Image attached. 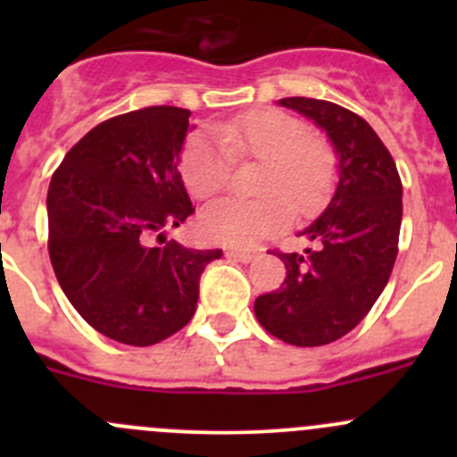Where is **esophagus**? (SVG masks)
Instances as JSON below:
<instances>
[{"instance_id":"34e87169","label":"esophagus","mask_w":457,"mask_h":457,"mask_svg":"<svg viewBox=\"0 0 457 457\" xmlns=\"http://www.w3.org/2000/svg\"><path fill=\"white\" fill-rule=\"evenodd\" d=\"M228 256L238 258V261H243V262H250L258 256V252H254V250H229Z\"/></svg>"}]
</instances>
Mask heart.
<instances>
[{"instance_id": "heart-1", "label": "heart", "mask_w": 457, "mask_h": 457, "mask_svg": "<svg viewBox=\"0 0 457 457\" xmlns=\"http://www.w3.org/2000/svg\"><path fill=\"white\" fill-rule=\"evenodd\" d=\"M234 159L261 161L256 195L261 199H223L203 210V237L223 245H254L298 219L314 216L338 177L331 143L310 132L303 119L283 110H252L220 126V137L192 132L179 154V172L195 199L207 201L229 181Z\"/></svg>"}]
</instances>
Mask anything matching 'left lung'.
Returning <instances> with one entry per match:
<instances>
[{"mask_svg": "<svg viewBox=\"0 0 457 457\" xmlns=\"http://www.w3.org/2000/svg\"><path fill=\"white\" fill-rule=\"evenodd\" d=\"M280 105L314 119L340 156V181L329 207L301 232L303 254L278 252L283 285L256 298L258 322L296 347L343 338L385 289L398 256L403 183L380 137L361 114L338 104L285 96Z\"/></svg>", "mask_w": 457, "mask_h": 457, "instance_id": "obj_1", "label": "left lung"}]
</instances>
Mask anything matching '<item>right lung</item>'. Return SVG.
<instances>
[{
    "mask_svg": "<svg viewBox=\"0 0 457 457\" xmlns=\"http://www.w3.org/2000/svg\"><path fill=\"white\" fill-rule=\"evenodd\" d=\"M190 110L152 105L92 128L48 187V254L63 294L99 334L150 347L192 320L201 274L223 250L177 241L163 228L195 214L179 172Z\"/></svg>",
    "mask_w": 457,
    "mask_h": 457,
    "instance_id": "obj_1",
    "label": "right lung"
}]
</instances>
